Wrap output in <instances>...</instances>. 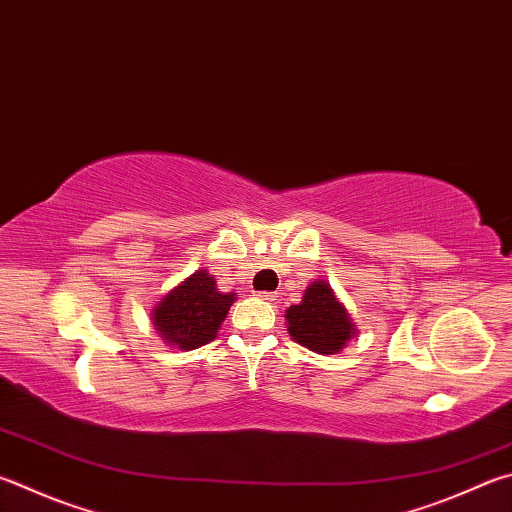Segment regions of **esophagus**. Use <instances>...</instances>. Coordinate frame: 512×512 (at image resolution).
Segmentation results:
<instances>
[{
    "instance_id": "1",
    "label": "esophagus",
    "mask_w": 512,
    "mask_h": 512,
    "mask_svg": "<svg viewBox=\"0 0 512 512\" xmlns=\"http://www.w3.org/2000/svg\"><path fill=\"white\" fill-rule=\"evenodd\" d=\"M257 295H259V297H262V300H266V302H273V300H275V297H277L275 293H257Z\"/></svg>"
}]
</instances>
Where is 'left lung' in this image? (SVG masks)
Listing matches in <instances>:
<instances>
[{
    "instance_id": "left-lung-1",
    "label": "left lung",
    "mask_w": 512,
    "mask_h": 512,
    "mask_svg": "<svg viewBox=\"0 0 512 512\" xmlns=\"http://www.w3.org/2000/svg\"><path fill=\"white\" fill-rule=\"evenodd\" d=\"M286 322L295 342L322 356L338 353L356 336L347 309L324 280L313 282L304 291L302 302L286 309Z\"/></svg>"
}]
</instances>
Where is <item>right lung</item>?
Instances as JSON below:
<instances>
[{"mask_svg":"<svg viewBox=\"0 0 512 512\" xmlns=\"http://www.w3.org/2000/svg\"><path fill=\"white\" fill-rule=\"evenodd\" d=\"M232 302L235 293H221L215 277L197 271L154 306L152 322L167 345L199 349L217 338Z\"/></svg>","mask_w":512,"mask_h":512,"instance_id":"add662e5","label":"right lung"}]
</instances>
